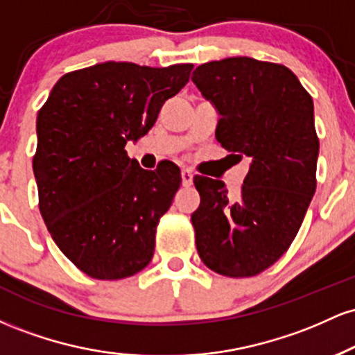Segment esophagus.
<instances>
[{
  "mask_svg": "<svg viewBox=\"0 0 355 355\" xmlns=\"http://www.w3.org/2000/svg\"><path fill=\"white\" fill-rule=\"evenodd\" d=\"M193 183V173L190 170H182V185L190 187Z\"/></svg>",
  "mask_w": 355,
  "mask_h": 355,
  "instance_id": "obj_1",
  "label": "esophagus"
}]
</instances>
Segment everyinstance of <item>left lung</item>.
<instances>
[{
    "mask_svg": "<svg viewBox=\"0 0 355 355\" xmlns=\"http://www.w3.org/2000/svg\"><path fill=\"white\" fill-rule=\"evenodd\" d=\"M191 81L218 110L215 137L223 148L252 158L235 195L220 180L193 177L198 255L220 275L254 277L288 250L315 193L312 96L287 67L248 56L203 63Z\"/></svg>",
    "mask_w": 355,
    "mask_h": 355,
    "instance_id": "obj_1",
    "label": "left lung"
}]
</instances>
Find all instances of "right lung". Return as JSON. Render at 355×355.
<instances>
[{"instance_id":"1","label":"right lung","mask_w":355,"mask_h":355,"mask_svg":"<svg viewBox=\"0 0 355 355\" xmlns=\"http://www.w3.org/2000/svg\"><path fill=\"white\" fill-rule=\"evenodd\" d=\"M191 68L93 64L61 76L40 108L33 157L40 211L60 250L93 279H126L152 260L180 168L165 160L144 170L125 145L152 128Z\"/></svg>"}]
</instances>
